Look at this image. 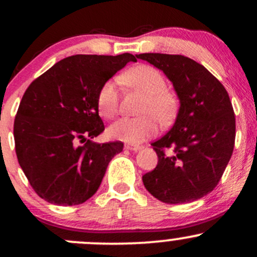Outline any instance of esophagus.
Here are the masks:
<instances>
[{"instance_id":"obj_1","label":"esophagus","mask_w":257,"mask_h":257,"mask_svg":"<svg viewBox=\"0 0 257 257\" xmlns=\"http://www.w3.org/2000/svg\"><path fill=\"white\" fill-rule=\"evenodd\" d=\"M125 150H131V151H139L141 149V146L139 145H133V144H125L124 145Z\"/></svg>"}]
</instances>
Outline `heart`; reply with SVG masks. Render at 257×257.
<instances>
[{
	"label": "heart",
	"instance_id": "obj_1",
	"mask_svg": "<svg viewBox=\"0 0 257 257\" xmlns=\"http://www.w3.org/2000/svg\"><path fill=\"white\" fill-rule=\"evenodd\" d=\"M120 81L146 94L138 118H120L108 128L112 139L124 143L139 144L153 137L158 132V123L168 125L175 119L179 111V99L168 90L167 79L155 67L138 65L120 76ZM100 116L111 119L118 113L119 94L116 82L108 81L100 88L96 98Z\"/></svg>",
	"mask_w": 257,
	"mask_h": 257
}]
</instances>
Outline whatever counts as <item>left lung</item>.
<instances>
[{
	"instance_id": "1",
	"label": "left lung",
	"mask_w": 257,
	"mask_h": 257,
	"mask_svg": "<svg viewBox=\"0 0 257 257\" xmlns=\"http://www.w3.org/2000/svg\"><path fill=\"white\" fill-rule=\"evenodd\" d=\"M137 58L162 70L180 100L173 128L152 144L158 164L143 176L144 185L168 204L202 198L219 184L234 147L228 93L203 65L184 55L145 53ZM167 148L172 152L166 154Z\"/></svg>"
}]
</instances>
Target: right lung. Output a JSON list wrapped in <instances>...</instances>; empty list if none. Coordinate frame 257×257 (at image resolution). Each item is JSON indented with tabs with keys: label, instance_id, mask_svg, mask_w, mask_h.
<instances>
[{
	"label": "right lung",
	"instance_id": "1",
	"mask_svg": "<svg viewBox=\"0 0 257 257\" xmlns=\"http://www.w3.org/2000/svg\"><path fill=\"white\" fill-rule=\"evenodd\" d=\"M129 61H137L129 53L72 55L29 85L14 119V141L18 162L42 199L77 205L98 191L123 144L91 141L105 129L96 98Z\"/></svg>",
	"mask_w": 257,
	"mask_h": 257
}]
</instances>
